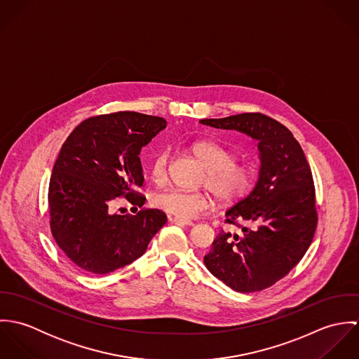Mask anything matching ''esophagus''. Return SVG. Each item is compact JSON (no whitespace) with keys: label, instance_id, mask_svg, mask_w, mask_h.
I'll return each mask as SVG.
<instances>
[{"label":"esophagus","instance_id":"esophagus-1","mask_svg":"<svg viewBox=\"0 0 359 359\" xmlns=\"http://www.w3.org/2000/svg\"><path fill=\"white\" fill-rule=\"evenodd\" d=\"M171 222L178 224V225H187V226H192V225H194L192 221H189V219H182V218H178V217L171 218Z\"/></svg>","mask_w":359,"mask_h":359}]
</instances>
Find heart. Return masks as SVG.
Instances as JSON below:
<instances>
[{
	"label": "heart",
	"instance_id": "obj_1",
	"mask_svg": "<svg viewBox=\"0 0 359 359\" xmlns=\"http://www.w3.org/2000/svg\"><path fill=\"white\" fill-rule=\"evenodd\" d=\"M192 151L205 168V185L222 203L241 199L252 187L255 170L250 164L233 160V154L225 147L203 141L196 142ZM170 154L161 151L151 164V175L156 184H163L168 174ZM154 207L182 219H192L210 205L205 192H192L178 188L164 189L154 196Z\"/></svg>",
	"mask_w": 359,
	"mask_h": 359
}]
</instances>
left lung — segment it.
I'll list each match as a JSON object with an SVG mask.
<instances>
[{
  "label": "left lung",
  "instance_id": "8db88e82",
  "mask_svg": "<svg viewBox=\"0 0 359 359\" xmlns=\"http://www.w3.org/2000/svg\"><path fill=\"white\" fill-rule=\"evenodd\" d=\"M199 123L250 137L259 157L255 188L225 211L226 222L244 225L217 235L205 265L235 292L266 289L297 265L315 233V188L306 154L283 124L261 113Z\"/></svg>",
  "mask_w": 359,
  "mask_h": 359
}]
</instances>
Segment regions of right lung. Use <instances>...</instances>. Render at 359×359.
Returning <instances> with one entry per match:
<instances>
[{"label": "right lung", "instance_id": "right-lung-1", "mask_svg": "<svg viewBox=\"0 0 359 359\" xmlns=\"http://www.w3.org/2000/svg\"><path fill=\"white\" fill-rule=\"evenodd\" d=\"M165 126L163 117L135 111L103 114L84 120L62 145L48 191L51 231L81 269L104 275L131 264L165 224L157 208L110 212L117 198L145 203L134 192L144 182L140 152Z\"/></svg>", "mask_w": 359, "mask_h": 359}]
</instances>
